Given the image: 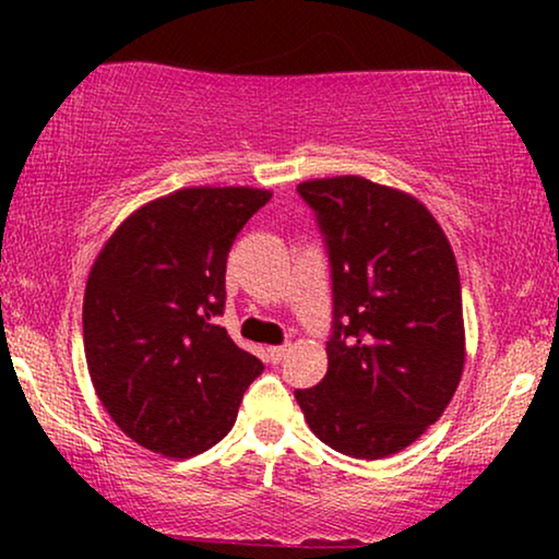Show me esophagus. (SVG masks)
Returning <instances> with one entry per match:
<instances>
[{"instance_id":"esophagus-1","label":"esophagus","mask_w":559,"mask_h":559,"mask_svg":"<svg viewBox=\"0 0 559 559\" xmlns=\"http://www.w3.org/2000/svg\"><path fill=\"white\" fill-rule=\"evenodd\" d=\"M287 354H289V346H272L270 348V358H272L274 364H280Z\"/></svg>"}]
</instances>
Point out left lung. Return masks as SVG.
Segmentation results:
<instances>
[{
    "instance_id": "8db88e82",
    "label": "left lung",
    "mask_w": 559,
    "mask_h": 559,
    "mask_svg": "<svg viewBox=\"0 0 559 559\" xmlns=\"http://www.w3.org/2000/svg\"><path fill=\"white\" fill-rule=\"evenodd\" d=\"M333 270L328 373L295 400L316 438L379 461L412 445L453 400L465 366L461 274L415 195L358 175L305 180Z\"/></svg>"
}]
</instances>
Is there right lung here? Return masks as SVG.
<instances>
[{
    "label": "right lung",
    "instance_id": "obj_1",
    "mask_svg": "<svg viewBox=\"0 0 559 559\" xmlns=\"http://www.w3.org/2000/svg\"><path fill=\"white\" fill-rule=\"evenodd\" d=\"M270 198L249 186L175 190L129 213L91 266V384L119 430L152 453L190 457L224 440L264 369L213 318L236 234Z\"/></svg>",
    "mask_w": 559,
    "mask_h": 559
}]
</instances>
